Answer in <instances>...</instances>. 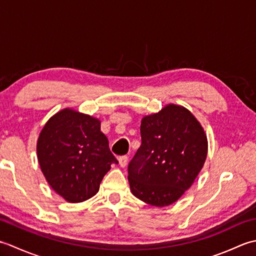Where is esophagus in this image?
<instances>
[{
    "label": "esophagus",
    "instance_id": "esophagus-1",
    "mask_svg": "<svg viewBox=\"0 0 256 256\" xmlns=\"http://www.w3.org/2000/svg\"><path fill=\"white\" fill-rule=\"evenodd\" d=\"M128 156H120L118 157V164H120V166H121V167L126 166L128 165Z\"/></svg>",
    "mask_w": 256,
    "mask_h": 256
}]
</instances>
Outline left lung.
I'll return each mask as SVG.
<instances>
[{"label": "left lung", "mask_w": 256, "mask_h": 256, "mask_svg": "<svg viewBox=\"0 0 256 256\" xmlns=\"http://www.w3.org/2000/svg\"><path fill=\"white\" fill-rule=\"evenodd\" d=\"M142 144L128 164L132 194L155 206L175 202L188 190L206 158L208 140L186 108L168 104L140 122Z\"/></svg>", "instance_id": "left-lung-1"}]
</instances>
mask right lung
<instances>
[{"instance_id":"add662e5","label":"right lung","mask_w":256,"mask_h":256,"mask_svg":"<svg viewBox=\"0 0 256 256\" xmlns=\"http://www.w3.org/2000/svg\"><path fill=\"white\" fill-rule=\"evenodd\" d=\"M101 122L64 108L52 116L37 140V158L47 182L69 202H82L99 192L118 160L101 132Z\"/></svg>"}]
</instances>
